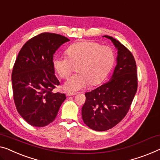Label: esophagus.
<instances>
[{
    "mask_svg": "<svg viewBox=\"0 0 160 160\" xmlns=\"http://www.w3.org/2000/svg\"><path fill=\"white\" fill-rule=\"evenodd\" d=\"M66 95H68V96H72V95H76L75 92H68L66 93Z\"/></svg>",
    "mask_w": 160,
    "mask_h": 160,
    "instance_id": "obj_1",
    "label": "esophagus"
}]
</instances>
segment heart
Returning <instances> with one entry per match:
<instances>
[{
  "label": "heart",
  "mask_w": 160,
  "mask_h": 160,
  "mask_svg": "<svg viewBox=\"0 0 160 160\" xmlns=\"http://www.w3.org/2000/svg\"><path fill=\"white\" fill-rule=\"evenodd\" d=\"M66 57L55 56L53 59L54 70L59 78L65 79L76 67L78 72L66 81L63 88L68 91H78L88 85L101 82L113 65L115 56L111 47L101 46L97 42H80L66 50Z\"/></svg>",
  "instance_id": "obj_1"
}]
</instances>
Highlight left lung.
<instances>
[{
    "label": "left lung",
    "mask_w": 160,
    "mask_h": 160,
    "mask_svg": "<svg viewBox=\"0 0 160 160\" xmlns=\"http://www.w3.org/2000/svg\"><path fill=\"white\" fill-rule=\"evenodd\" d=\"M103 37L117 49V64L108 82L85 92L86 100L82 108L84 123L98 132L110 129L125 117L138 85L137 65L132 52L112 37Z\"/></svg>",
    "instance_id": "obj_1"
}]
</instances>
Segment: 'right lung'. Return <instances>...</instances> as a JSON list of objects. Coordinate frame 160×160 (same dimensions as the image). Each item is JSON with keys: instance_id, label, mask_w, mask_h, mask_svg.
Returning <instances> with one entry per match:
<instances>
[{"instance_id": "right-lung-1", "label": "right lung", "mask_w": 160, "mask_h": 160, "mask_svg": "<svg viewBox=\"0 0 160 160\" xmlns=\"http://www.w3.org/2000/svg\"><path fill=\"white\" fill-rule=\"evenodd\" d=\"M70 39L53 33H42L21 49L12 72L13 100L16 109L28 123L43 127L52 123L66 99L52 92L59 85L54 75L53 54Z\"/></svg>"}]
</instances>
